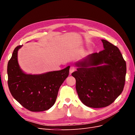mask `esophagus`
<instances>
[{"mask_svg": "<svg viewBox=\"0 0 135 135\" xmlns=\"http://www.w3.org/2000/svg\"><path fill=\"white\" fill-rule=\"evenodd\" d=\"M76 67L73 66V65H72V66H70V73L71 74V73H72L73 72H74L75 70H76Z\"/></svg>", "mask_w": 135, "mask_h": 135, "instance_id": "obj_1", "label": "esophagus"}]
</instances>
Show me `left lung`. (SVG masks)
Here are the masks:
<instances>
[{"mask_svg": "<svg viewBox=\"0 0 135 135\" xmlns=\"http://www.w3.org/2000/svg\"><path fill=\"white\" fill-rule=\"evenodd\" d=\"M101 41L104 50L77 63L79 68L71 74L80 101L93 108L112 104L123 91L126 81V63L119 48L107 40Z\"/></svg>", "mask_w": 135, "mask_h": 135, "instance_id": "left-lung-1", "label": "left lung"}]
</instances>
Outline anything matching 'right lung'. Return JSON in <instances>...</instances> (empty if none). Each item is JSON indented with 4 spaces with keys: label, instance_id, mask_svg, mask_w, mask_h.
Returning <instances> with one entry per match:
<instances>
[{
    "label": "right lung",
    "instance_id": "right-lung-1",
    "mask_svg": "<svg viewBox=\"0 0 135 135\" xmlns=\"http://www.w3.org/2000/svg\"><path fill=\"white\" fill-rule=\"evenodd\" d=\"M16 47L7 66L8 85L11 95L31 112H43L55 103L59 88L69 75L70 66L40 75L26 74L20 69Z\"/></svg>",
    "mask_w": 135,
    "mask_h": 135
}]
</instances>
